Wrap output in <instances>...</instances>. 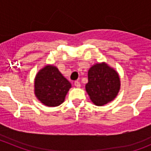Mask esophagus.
Masks as SVG:
<instances>
[{"instance_id": "1", "label": "esophagus", "mask_w": 151, "mask_h": 151, "mask_svg": "<svg viewBox=\"0 0 151 151\" xmlns=\"http://www.w3.org/2000/svg\"><path fill=\"white\" fill-rule=\"evenodd\" d=\"M74 85L76 88H80V86H81V83H80L78 81H76V82H74Z\"/></svg>"}]
</instances>
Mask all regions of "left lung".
I'll return each mask as SVG.
<instances>
[{"label": "left lung", "instance_id": "left-lung-1", "mask_svg": "<svg viewBox=\"0 0 151 151\" xmlns=\"http://www.w3.org/2000/svg\"><path fill=\"white\" fill-rule=\"evenodd\" d=\"M88 82L85 90L91 101L97 106H104L115 99L120 90L118 73L106 63H98L88 72Z\"/></svg>", "mask_w": 151, "mask_h": 151}]
</instances>
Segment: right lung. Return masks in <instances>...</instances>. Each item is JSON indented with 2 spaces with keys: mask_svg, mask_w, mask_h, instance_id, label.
Instances as JSON below:
<instances>
[{
  "mask_svg": "<svg viewBox=\"0 0 151 151\" xmlns=\"http://www.w3.org/2000/svg\"><path fill=\"white\" fill-rule=\"evenodd\" d=\"M34 87L37 99L45 106L53 107L64 102L72 85L57 66L48 64L36 74Z\"/></svg>",
  "mask_w": 151,
  "mask_h": 151,
  "instance_id": "1",
  "label": "right lung"
}]
</instances>
